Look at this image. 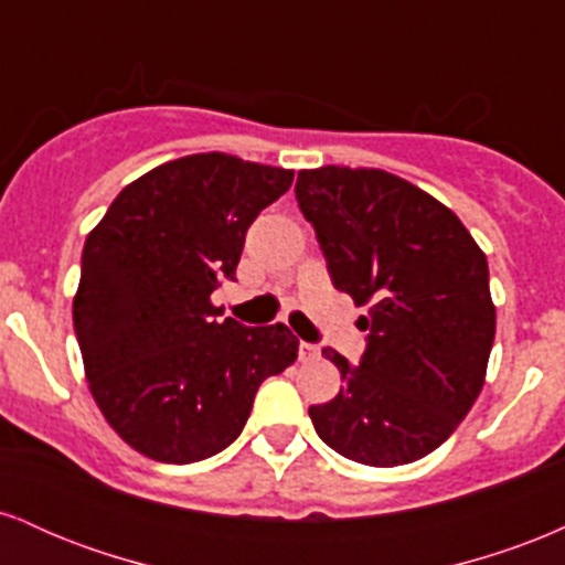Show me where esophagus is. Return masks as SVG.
I'll return each instance as SVG.
<instances>
[{
	"label": "esophagus",
	"instance_id": "34e87169",
	"mask_svg": "<svg viewBox=\"0 0 565 565\" xmlns=\"http://www.w3.org/2000/svg\"><path fill=\"white\" fill-rule=\"evenodd\" d=\"M297 359L302 364H313V361L321 359V348L313 345V342H300V350H297Z\"/></svg>",
	"mask_w": 565,
	"mask_h": 565
}]
</instances>
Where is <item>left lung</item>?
<instances>
[{"mask_svg": "<svg viewBox=\"0 0 565 565\" xmlns=\"http://www.w3.org/2000/svg\"><path fill=\"white\" fill-rule=\"evenodd\" d=\"M295 196L334 287L369 305L359 366L323 348L345 385L308 408L316 433L353 462H414L483 387L497 329L486 255L451 210L391 172L302 170Z\"/></svg>", "mask_w": 565, "mask_h": 565, "instance_id": "1", "label": "left lung"}]
</instances>
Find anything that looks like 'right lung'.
<instances>
[{
  "mask_svg": "<svg viewBox=\"0 0 565 565\" xmlns=\"http://www.w3.org/2000/svg\"><path fill=\"white\" fill-rule=\"evenodd\" d=\"M295 172L228 153L174 159L129 183L82 252L74 329L89 391L135 451L170 465L242 436L257 387L297 359L284 323L244 327L212 305L249 225Z\"/></svg>",
  "mask_w": 565,
  "mask_h": 565,
  "instance_id": "1",
  "label": "right lung"
}]
</instances>
